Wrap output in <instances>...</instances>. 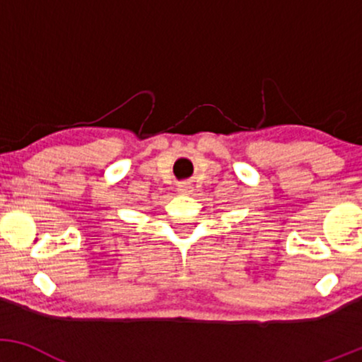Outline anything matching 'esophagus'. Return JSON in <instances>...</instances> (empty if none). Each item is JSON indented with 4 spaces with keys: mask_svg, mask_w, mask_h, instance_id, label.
<instances>
[{
    "mask_svg": "<svg viewBox=\"0 0 362 362\" xmlns=\"http://www.w3.org/2000/svg\"><path fill=\"white\" fill-rule=\"evenodd\" d=\"M178 192H182V194H189V192H192V185H190L189 182H184V184L178 185Z\"/></svg>",
    "mask_w": 362,
    "mask_h": 362,
    "instance_id": "esophagus-1",
    "label": "esophagus"
}]
</instances>
